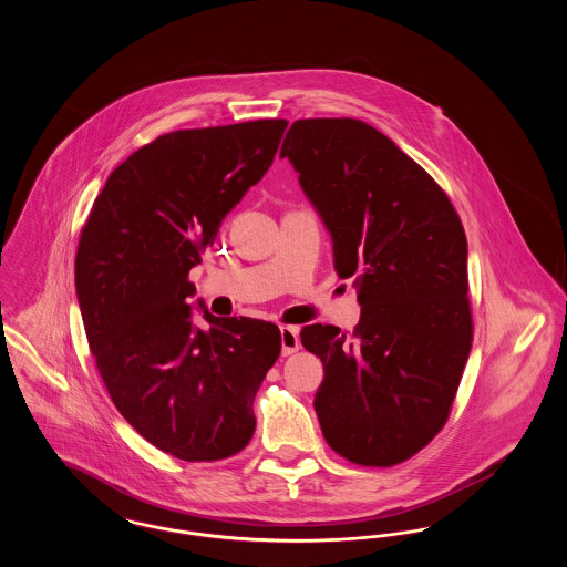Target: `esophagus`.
<instances>
[{
	"instance_id": "34e87169",
	"label": "esophagus",
	"mask_w": 567,
	"mask_h": 567,
	"mask_svg": "<svg viewBox=\"0 0 567 567\" xmlns=\"http://www.w3.org/2000/svg\"><path fill=\"white\" fill-rule=\"evenodd\" d=\"M280 342H282V354H293L299 349V329L285 324L280 327Z\"/></svg>"
}]
</instances>
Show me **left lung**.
<instances>
[{
  "instance_id": "left-lung-1",
  "label": "left lung",
  "mask_w": 567,
  "mask_h": 567,
  "mask_svg": "<svg viewBox=\"0 0 567 567\" xmlns=\"http://www.w3.org/2000/svg\"><path fill=\"white\" fill-rule=\"evenodd\" d=\"M280 157L361 303L352 336L319 323L299 333L323 361L324 440L357 465L402 463L444 427L472 349L463 225L432 176L363 121H296Z\"/></svg>"
}]
</instances>
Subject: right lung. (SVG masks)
<instances>
[{
	"label": "right lung",
	"instance_id": "add662e5",
	"mask_svg": "<svg viewBox=\"0 0 567 567\" xmlns=\"http://www.w3.org/2000/svg\"><path fill=\"white\" fill-rule=\"evenodd\" d=\"M285 130L264 118L159 135L110 174L82 227L76 296L97 370L135 432L183 461L243 451L280 354L268 321L220 319L199 301L208 324L195 327L189 271Z\"/></svg>",
	"mask_w": 567,
	"mask_h": 567
}]
</instances>
